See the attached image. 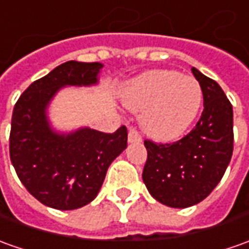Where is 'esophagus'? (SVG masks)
<instances>
[{"label": "esophagus", "mask_w": 249, "mask_h": 249, "mask_svg": "<svg viewBox=\"0 0 249 249\" xmlns=\"http://www.w3.org/2000/svg\"><path fill=\"white\" fill-rule=\"evenodd\" d=\"M128 142L129 143H140L142 142V136L139 135V132L135 128H129V132H128Z\"/></svg>", "instance_id": "obj_1"}]
</instances>
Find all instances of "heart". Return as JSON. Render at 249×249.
I'll return each instance as SVG.
<instances>
[{
    "mask_svg": "<svg viewBox=\"0 0 249 249\" xmlns=\"http://www.w3.org/2000/svg\"><path fill=\"white\" fill-rule=\"evenodd\" d=\"M203 91L199 82L176 71H151L123 89V102L143 111L140 124L150 138L172 142L188 129L200 110Z\"/></svg>",
    "mask_w": 249,
    "mask_h": 249,
    "instance_id": "heart-1",
    "label": "heart"
}]
</instances>
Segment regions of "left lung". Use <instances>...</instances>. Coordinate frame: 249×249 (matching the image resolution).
Returning a JSON list of instances; mask_svg holds the SVG:
<instances>
[{"mask_svg": "<svg viewBox=\"0 0 249 249\" xmlns=\"http://www.w3.org/2000/svg\"><path fill=\"white\" fill-rule=\"evenodd\" d=\"M192 73L203 91V109L195 128L167 144L144 142L143 181L155 200L174 209L200 203L224 177L233 153V107L217 82L196 68Z\"/></svg>", "mask_w": 249, "mask_h": 249, "instance_id": "left-lung-1", "label": "left lung"}]
</instances>
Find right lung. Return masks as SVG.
Returning a JSON list of instances; mask_svg holds the SVG:
<instances>
[{
	"label": "right lung",
	"mask_w": 249,
	"mask_h": 249,
	"mask_svg": "<svg viewBox=\"0 0 249 249\" xmlns=\"http://www.w3.org/2000/svg\"><path fill=\"white\" fill-rule=\"evenodd\" d=\"M102 68L101 62H64L32 83L15 105L12 165L27 191L52 209L76 210L92 202L110 163L126 148L125 126L114 133L89 126L58 132L47 116L61 89L95 86Z\"/></svg>",
	"instance_id": "1"
}]
</instances>
